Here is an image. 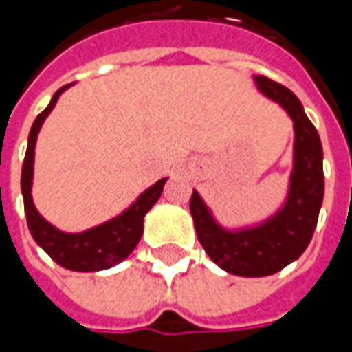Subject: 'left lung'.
<instances>
[{"instance_id": "left-lung-1", "label": "left lung", "mask_w": 352, "mask_h": 352, "mask_svg": "<svg viewBox=\"0 0 352 352\" xmlns=\"http://www.w3.org/2000/svg\"><path fill=\"white\" fill-rule=\"evenodd\" d=\"M256 88L282 105L294 121V170L288 199L264 223L227 231L217 223L196 190L190 199L196 233L215 264L235 276H270L294 263L309 245L323 201V148L314 123L290 89L266 76H254Z\"/></svg>"}]
</instances>
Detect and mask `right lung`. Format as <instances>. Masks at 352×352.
<instances>
[{"mask_svg": "<svg viewBox=\"0 0 352 352\" xmlns=\"http://www.w3.org/2000/svg\"><path fill=\"white\" fill-rule=\"evenodd\" d=\"M68 86H62L48 103V107L38 113L34 119L31 133H29V144L23 160V172H21V192H23V201H25V215H27V225L29 231L41 245L43 250L56 264H60L68 270L76 272H96V270H105L111 268L121 261H125L137 243L141 241L142 221L148 210L158 201L162 194V188L166 184V178L158 180L155 186H151L146 192H142L139 199L125 210L116 219L107 223L98 225L94 229H88L84 233H62L56 227L48 223L47 219L36 211L31 196V186H33V162H34V142L36 135L41 131L43 121L52 111L56 105V100Z\"/></svg>", "mask_w": 352, "mask_h": 352, "instance_id": "obj_1", "label": "right lung"}]
</instances>
